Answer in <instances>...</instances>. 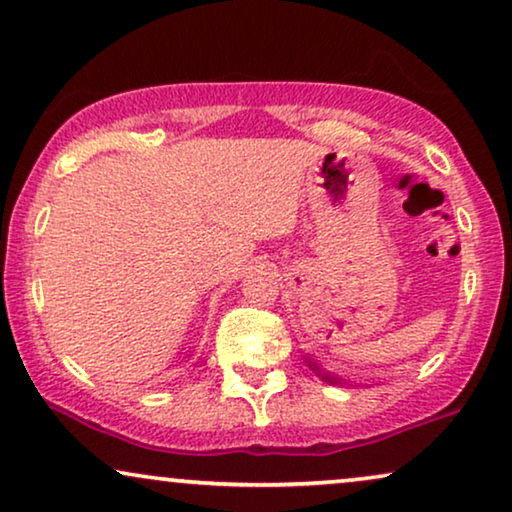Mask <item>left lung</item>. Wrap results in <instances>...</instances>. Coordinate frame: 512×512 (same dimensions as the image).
Listing matches in <instances>:
<instances>
[{
	"label": "left lung",
	"mask_w": 512,
	"mask_h": 512,
	"mask_svg": "<svg viewBox=\"0 0 512 512\" xmlns=\"http://www.w3.org/2000/svg\"><path fill=\"white\" fill-rule=\"evenodd\" d=\"M308 366H311V369H315V371H320V369H318V364L311 362V359H308ZM320 376L325 378L327 383H338V378H336V376H329V373H320Z\"/></svg>",
	"instance_id": "8db88e82"
}]
</instances>
